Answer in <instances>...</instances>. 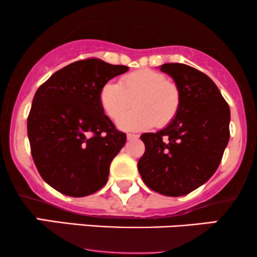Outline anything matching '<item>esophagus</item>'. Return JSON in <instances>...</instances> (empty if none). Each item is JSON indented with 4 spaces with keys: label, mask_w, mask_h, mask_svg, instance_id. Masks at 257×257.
I'll return each mask as SVG.
<instances>
[{
    "label": "esophagus",
    "mask_w": 257,
    "mask_h": 257,
    "mask_svg": "<svg viewBox=\"0 0 257 257\" xmlns=\"http://www.w3.org/2000/svg\"><path fill=\"white\" fill-rule=\"evenodd\" d=\"M139 137L138 135H135V134H128L126 135V140L128 141H133V140H137Z\"/></svg>",
    "instance_id": "obj_1"
}]
</instances>
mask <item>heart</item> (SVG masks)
<instances>
[{
	"label": "heart",
	"mask_w": 257,
	"mask_h": 257,
	"mask_svg": "<svg viewBox=\"0 0 257 257\" xmlns=\"http://www.w3.org/2000/svg\"><path fill=\"white\" fill-rule=\"evenodd\" d=\"M100 104L112 120H117L132 105L136 108L123 115L118 125L124 131H144L172 123L181 107V89L166 75L151 69L131 72L119 83L108 81L100 90Z\"/></svg>",
	"instance_id": "heart-1"
}]
</instances>
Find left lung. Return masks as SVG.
<instances>
[{"label": "left lung", "instance_id": "8db88e82", "mask_svg": "<svg viewBox=\"0 0 257 257\" xmlns=\"http://www.w3.org/2000/svg\"><path fill=\"white\" fill-rule=\"evenodd\" d=\"M181 89V107L167 128L145 133L138 169L147 187L170 197L192 192L216 172L229 140V106L213 79L188 65L161 66Z\"/></svg>", "mask_w": 257, "mask_h": 257}]
</instances>
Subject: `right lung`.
Returning <instances> with one entry per match:
<instances>
[{
	"label": "right lung",
	"mask_w": 257,
	"mask_h": 257,
	"mask_svg": "<svg viewBox=\"0 0 257 257\" xmlns=\"http://www.w3.org/2000/svg\"><path fill=\"white\" fill-rule=\"evenodd\" d=\"M128 70L88 58L53 73L35 94L28 117L32 159L60 193L89 196L107 182L126 137L104 114L99 95L106 82Z\"/></svg>",
	"instance_id": "obj_1"
}]
</instances>
